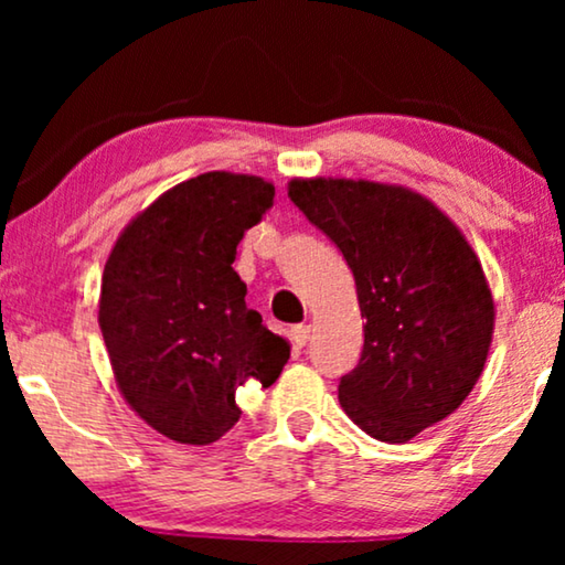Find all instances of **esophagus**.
I'll return each mask as SVG.
<instances>
[{
	"mask_svg": "<svg viewBox=\"0 0 565 565\" xmlns=\"http://www.w3.org/2000/svg\"><path fill=\"white\" fill-rule=\"evenodd\" d=\"M290 339L296 347H306L308 339H311V327H306V323H298V327L290 329Z\"/></svg>",
	"mask_w": 565,
	"mask_h": 565,
	"instance_id": "34e87169",
	"label": "esophagus"
}]
</instances>
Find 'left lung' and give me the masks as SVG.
<instances>
[{
    "label": "left lung",
    "mask_w": 565,
    "mask_h": 565,
    "mask_svg": "<svg viewBox=\"0 0 565 565\" xmlns=\"http://www.w3.org/2000/svg\"><path fill=\"white\" fill-rule=\"evenodd\" d=\"M288 198L342 249L365 316L339 404L375 439L408 443L450 416L483 373L497 311L481 259L404 184L296 177Z\"/></svg>",
    "instance_id": "obj_1"
}]
</instances>
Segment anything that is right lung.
<instances>
[{
  "mask_svg": "<svg viewBox=\"0 0 565 565\" xmlns=\"http://www.w3.org/2000/svg\"><path fill=\"white\" fill-rule=\"evenodd\" d=\"M273 198L262 177L198 174L138 213L105 262L97 321L115 383L174 443L221 439L242 416L238 385L267 388L290 358L288 339L246 306L231 267Z\"/></svg>",
  "mask_w": 565,
  "mask_h": 565,
  "instance_id": "obj_1",
  "label": "right lung"
}]
</instances>
